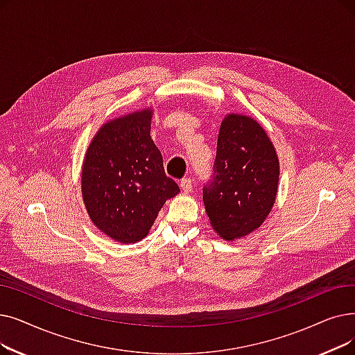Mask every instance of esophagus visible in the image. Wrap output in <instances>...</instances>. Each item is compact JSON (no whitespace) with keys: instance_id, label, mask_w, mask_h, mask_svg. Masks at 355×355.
<instances>
[{"instance_id":"esophagus-1","label":"esophagus","mask_w":355,"mask_h":355,"mask_svg":"<svg viewBox=\"0 0 355 355\" xmlns=\"http://www.w3.org/2000/svg\"><path fill=\"white\" fill-rule=\"evenodd\" d=\"M193 180L191 178H182L181 181H180V187L182 189V191H186V193H190L191 190H193Z\"/></svg>"}]
</instances>
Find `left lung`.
<instances>
[{"mask_svg": "<svg viewBox=\"0 0 355 355\" xmlns=\"http://www.w3.org/2000/svg\"><path fill=\"white\" fill-rule=\"evenodd\" d=\"M279 173L264 129L251 117L229 114L220 125L211 177L203 186L216 232L232 241L259 227L274 205Z\"/></svg>", "mask_w": 355, "mask_h": 355, "instance_id": "left-lung-1", "label": "left lung"}]
</instances>
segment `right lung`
<instances>
[{"instance_id": "obj_1", "label": "right lung", "mask_w": 355, "mask_h": 355, "mask_svg": "<svg viewBox=\"0 0 355 355\" xmlns=\"http://www.w3.org/2000/svg\"><path fill=\"white\" fill-rule=\"evenodd\" d=\"M150 110L116 119L92 139L83 165V197L94 225L117 242L144 239L180 187L166 177L150 139Z\"/></svg>"}]
</instances>
